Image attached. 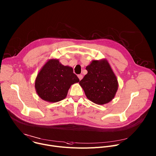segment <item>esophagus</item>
<instances>
[{
	"instance_id": "obj_1",
	"label": "esophagus",
	"mask_w": 156,
	"mask_h": 156,
	"mask_svg": "<svg viewBox=\"0 0 156 156\" xmlns=\"http://www.w3.org/2000/svg\"><path fill=\"white\" fill-rule=\"evenodd\" d=\"M78 77L80 79V80H81L83 78V75H78Z\"/></svg>"
}]
</instances>
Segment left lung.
<instances>
[{"label":"left lung","instance_id":"left-lung-1","mask_svg":"<svg viewBox=\"0 0 156 156\" xmlns=\"http://www.w3.org/2000/svg\"><path fill=\"white\" fill-rule=\"evenodd\" d=\"M87 73L80 81L87 98L98 105L110 102L118 89L116 75L106 59L94 60L86 67Z\"/></svg>","mask_w":156,"mask_h":156}]
</instances>
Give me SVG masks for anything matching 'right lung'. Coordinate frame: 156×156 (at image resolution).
<instances>
[{"instance_id":"1","label":"right lung","mask_w":156,"mask_h":156,"mask_svg":"<svg viewBox=\"0 0 156 156\" xmlns=\"http://www.w3.org/2000/svg\"><path fill=\"white\" fill-rule=\"evenodd\" d=\"M80 81L73 69L61 64L58 59H49L41 68L35 80L38 96L49 102L64 99L71 85Z\"/></svg>"}]
</instances>
